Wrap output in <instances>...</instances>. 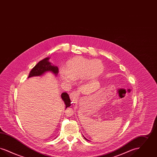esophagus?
Instances as JSON below:
<instances>
[{
  "instance_id": "34e87169",
  "label": "esophagus",
  "mask_w": 157,
  "mask_h": 157,
  "mask_svg": "<svg viewBox=\"0 0 157 157\" xmlns=\"http://www.w3.org/2000/svg\"><path fill=\"white\" fill-rule=\"evenodd\" d=\"M78 98V93L76 91H74L70 94V98L72 102H75Z\"/></svg>"
}]
</instances>
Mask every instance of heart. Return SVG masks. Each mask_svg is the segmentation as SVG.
I'll return each instance as SVG.
<instances>
[{"instance_id": "obj_1", "label": "heart", "mask_w": 157, "mask_h": 157, "mask_svg": "<svg viewBox=\"0 0 157 157\" xmlns=\"http://www.w3.org/2000/svg\"><path fill=\"white\" fill-rule=\"evenodd\" d=\"M104 65L99 60H91L82 56H76L69 60L65 69L60 70V76L65 82L83 79H94L103 72Z\"/></svg>"}]
</instances>
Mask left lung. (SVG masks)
Wrapping results in <instances>:
<instances>
[{"label":"left lung","instance_id":"left-lung-1","mask_svg":"<svg viewBox=\"0 0 157 157\" xmlns=\"http://www.w3.org/2000/svg\"><path fill=\"white\" fill-rule=\"evenodd\" d=\"M83 137H84V136H83ZM84 138H85V137H84ZM85 140H86V138H85Z\"/></svg>","mask_w":157,"mask_h":157}]
</instances>
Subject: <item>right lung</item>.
Returning a JSON list of instances; mask_svg holds the SVG:
<instances>
[{
	"label": "right lung",
	"instance_id": "1",
	"mask_svg": "<svg viewBox=\"0 0 157 157\" xmlns=\"http://www.w3.org/2000/svg\"><path fill=\"white\" fill-rule=\"evenodd\" d=\"M49 58H46L45 59L39 61L37 64L32 68L29 73L28 78L41 76L44 74L45 72L48 71L52 72L56 76L58 75L59 71L58 67L52 65L51 63L49 62ZM61 98L66 105V108L71 106V100L67 93L63 92L61 95Z\"/></svg>",
	"mask_w": 157,
	"mask_h": 157
}]
</instances>
